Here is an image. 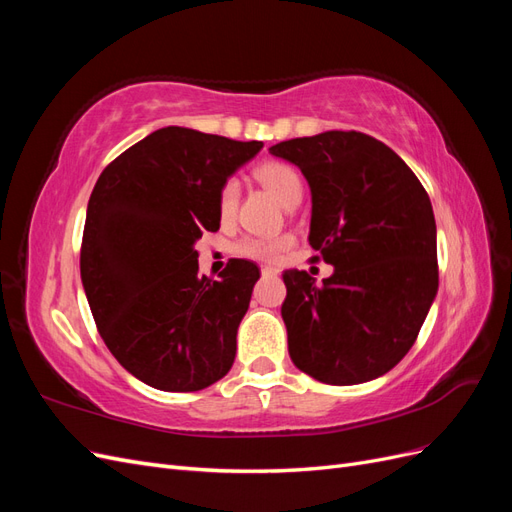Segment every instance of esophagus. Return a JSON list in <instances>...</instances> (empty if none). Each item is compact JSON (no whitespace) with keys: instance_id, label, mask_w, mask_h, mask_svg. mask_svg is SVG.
<instances>
[{"instance_id":"1","label":"esophagus","mask_w":512,"mask_h":512,"mask_svg":"<svg viewBox=\"0 0 512 512\" xmlns=\"http://www.w3.org/2000/svg\"><path fill=\"white\" fill-rule=\"evenodd\" d=\"M260 273H262V275H265V277H275V275H277V273H280V271H277L275 267H262V269H260Z\"/></svg>"}]
</instances>
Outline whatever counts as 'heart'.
Segmentation results:
<instances>
[{"label": "heart", "instance_id": "obj_1", "mask_svg": "<svg viewBox=\"0 0 512 512\" xmlns=\"http://www.w3.org/2000/svg\"><path fill=\"white\" fill-rule=\"evenodd\" d=\"M256 179L265 185L267 190L275 194V198L280 200L284 207H292L294 203H299L303 196V181L301 175L294 170L290 164L284 162H265L256 168ZM239 194H241V185L239 179L230 177L222 183L220 194H218V211L220 218L228 220L235 215L237 205H239ZM292 243L288 235L282 237H245L235 245V252L239 256L252 258V260H262V262H271L280 258V254L286 250V247Z\"/></svg>", "mask_w": 512, "mask_h": 512}]
</instances>
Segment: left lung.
<instances>
[{"label": "left lung", "mask_w": 512, "mask_h": 512, "mask_svg": "<svg viewBox=\"0 0 512 512\" xmlns=\"http://www.w3.org/2000/svg\"><path fill=\"white\" fill-rule=\"evenodd\" d=\"M312 190L309 245L333 265L316 286L284 273L292 363L324 384L369 382L412 348L438 292L431 200L397 153L363 132L331 130L269 149Z\"/></svg>", "instance_id": "obj_1"}]
</instances>
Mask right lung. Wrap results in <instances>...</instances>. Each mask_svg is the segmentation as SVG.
<instances>
[{"label": "right lung", "instance_id": "add662e5", "mask_svg": "<svg viewBox=\"0 0 512 512\" xmlns=\"http://www.w3.org/2000/svg\"><path fill=\"white\" fill-rule=\"evenodd\" d=\"M262 143L168 126L108 164L87 205L81 280L106 348L134 378L192 393L224 378L260 271L235 258L198 275L194 243L220 228L218 194Z\"/></svg>", "mask_w": 512, "mask_h": 512}]
</instances>
